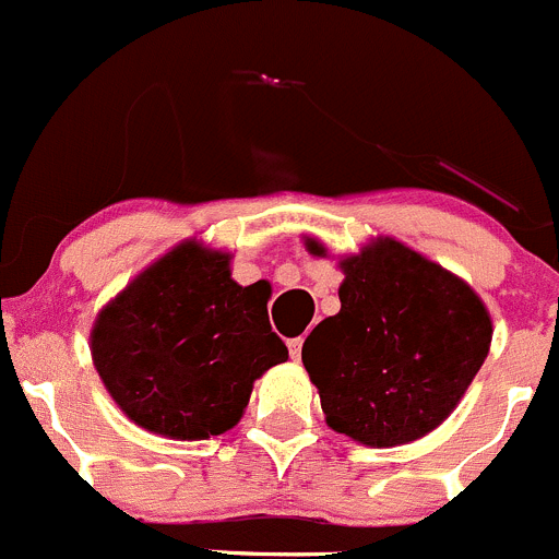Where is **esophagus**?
Returning a JSON list of instances; mask_svg holds the SVG:
<instances>
[{"mask_svg":"<svg viewBox=\"0 0 559 559\" xmlns=\"http://www.w3.org/2000/svg\"><path fill=\"white\" fill-rule=\"evenodd\" d=\"M287 347H290V358H293V361H298V358H301L304 336H296V340H290V342H287Z\"/></svg>","mask_w":559,"mask_h":559,"instance_id":"obj_1","label":"esophagus"}]
</instances>
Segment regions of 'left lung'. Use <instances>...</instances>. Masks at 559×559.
I'll return each instance as SVG.
<instances>
[{
  "mask_svg": "<svg viewBox=\"0 0 559 559\" xmlns=\"http://www.w3.org/2000/svg\"><path fill=\"white\" fill-rule=\"evenodd\" d=\"M309 255L329 250L304 236ZM340 312L320 320L301 361L325 424L391 449L438 429L465 396L491 345L478 293L421 252L378 236L340 261Z\"/></svg>",
  "mask_w": 559,
  "mask_h": 559,
  "instance_id": "1",
  "label": "left lung"
}]
</instances>
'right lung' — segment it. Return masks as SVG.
I'll return each instance as SVG.
<instances>
[{
  "label": "right lung",
  "mask_w": 559,
  "mask_h": 559,
  "mask_svg": "<svg viewBox=\"0 0 559 559\" xmlns=\"http://www.w3.org/2000/svg\"><path fill=\"white\" fill-rule=\"evenodd\" d=\"M263 282L230 277V252L187 239L127 282L94 318L90 347L105 391L146 432L206 440L234 429L252 385L287 361Z\"/></svg>",
  "instance_id": "obj_1"
}]
</instances>
